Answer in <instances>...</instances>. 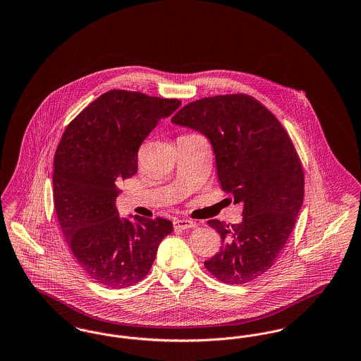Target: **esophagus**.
<instances>
[{
	"instance_id": "esophagus-1",
	"label": "esophagus",
	"mask_w": 361,
	"mask_h": 361,
	"mask_svg": "<svg viewBox=\"0 0 361 361\" xmlns=\"http://www.w3.org/2000/svg\"><path fill=\"white\" fill-rule=\"evenodd\" d=\"M173 226H174L176 230H187V228L195 227L196 224L192 222V221H188V219H174Z\"/></svg>"
}]
</instances>
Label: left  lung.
Instances as JSON below:
<instances>
[{
	"label": "left lung",
	"instance_id": "left-lung-1",
	"mask_svg": "<svg viewBox=\"0 0 361 361\" xmlns=\"http://www.w3.org/2000/svg\"><path fill=\"white\" fill-rule=\"evenodd\" d=\"M172 121L209 139L222 188L243 206L240 224L207 222L224 243L204 261L207 271L226 284L257 279L280 256L303 204L305 172L291 137L264 104L245 93L192 102Z\"/></svg>",
	"mask_w": 361,
	"mask_h": 361
}]
</instances>
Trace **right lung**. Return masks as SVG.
Masks as SVG:
<instances>
[{
	"label": "right lung",
	"instance_id": "right-lung-1",
	"mask_svg": "<svg viewBox=\"0 0 361 361\" xmlns=\"http://www.w3.org/2000/svg\"><path fill=\"white\" fill-rule=\"evenodd\" d=\"M181 102L114 89L66 127L54 157V206L78 265L97 283L124 288L145 279L171 221L121 219L118 184L137 171V150Z\"/></svg>",
	"mask_w": 361,
	"mask_h": 361
}]
</instances>
